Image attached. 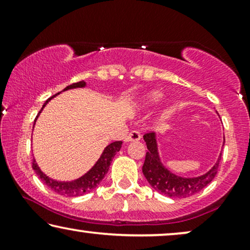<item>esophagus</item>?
Masks as SVG:
<instances>
[{
  "label": "esophagus",
  "mask_w": 250,
  "mask_h": 250,
  "mask_svg": "<svg viewBox=\"0 0 250 250\" xmlns=\"http://www.w3.org/2000/svg\"><path fill=\"white\" fill-rule=\"evenodd\" d=\"M141 139V133H140L138 129H133V131L129 133L128 135H126L125 141L129 142V141H138V140Z\"/></svg>",
  "instance_id": "1"
}]
</instances>
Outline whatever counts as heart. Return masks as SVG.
I'll use <instances>...</instances> for the list:
<instances>
[{"mask_svg": "<svg viewBox=\"0 0 250 250\" xmlns=\"http://www.w3.org/2000/svg\"><path fill=\"white\" fill-rule=\"evenodd\" d=\"M160 99H162V95H160L158 92H152L151 94H149L148 97L146 98V104H155V102H158Z\"/></svg>", "mask_w": 250, "mask_h": 250, "instance_id": "1", "label": "heart"}]
</instances>
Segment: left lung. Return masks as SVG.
I'll return each mask as SVG.
<instances>
[{"instance_id":"obj_1","label":"left lung","mask_w":250,"mask_h":250,"mask_svg":"<svg viewBox=\"0 0 250 250\" xmlns=\"http://www.w3.org/2000/svg\"><path fill=\"white\" fill-rule=\"evenodd\" d=\"M143 139H145L148 151L146 153L142 172L145 174L146 179L150 186L157 192L165 194L166 197L169 198H187L203 190L216 176L222 158V153L220 155L217 163L215 164L209 172L201 176L187 179V177H181L170 173L168 169H166L162 165L158 157V152H157V143L153 132L146 133L143 135Z\"/></svg>"}]
</instances>
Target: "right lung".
I'll return each instance as SVG.
<instances>
[{
  "instance_id": "1",
  "label": "right lung",
  "mask_w": 250,
  "mask_h": 250,
  "mask_svg": "<svg viewBox=\"0 0 250 250\" xmlns=\"http://www.w3.org/2000/svg\"><path fill=\"white\" fill-rule=\"evenodd\" d=\"M85 86V82H77L73 85H69L64 88L63 91L69 90V88L74 87H83ZM59 94V93H58ZM54 97V95H53ZM53 97H51L45 101V104H43L42 109L44 108L47 102H49ZM41 109L40 112L42 111ZM39 112V115H40ZM37 115V116H39ZM36 116V118H37ZM122 141H115L109 145L107 148L104 149V151L102 152L100 159L98 160L97 164L92 167V168L88 170V172L83 175L80 179L71 181V182H59V181H54L50 179L49 176H46L42 170L39 168L35 159H33V169L35 170V173L40 176V179L43 181L44 184H46L47 187L50 188L51 190L54 191V192L58 194H61V196H68V197H78L82 196V194L90 192L94 189L95 187L98 186L99 183L101 182L102 179H104L105 174H107L109 166H110V163L112 162V158H114L116 153H117L122 148Z\"/></svg>"
}]
</instances>
